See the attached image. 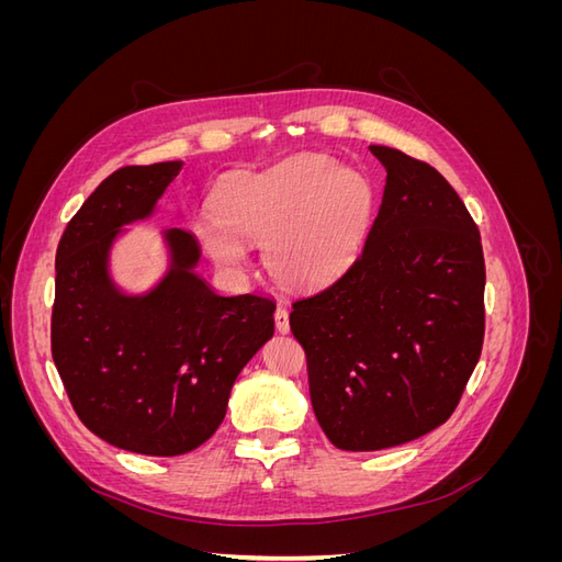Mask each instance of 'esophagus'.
Returning <instances> with one entry per match:
<instances>
[{"label": "esophagus", "mask_w": 562, "mask_h": 562, "mask_svg": "<svg viewBox=\"0 0 562 562\" xmlns=\"http://www.w3.org/2000/svg\"><path fill=\"white\" fill-rule=\"evenodd\" d=\"M274 326H277L279 333L291 330V321H288V310L283 307V304H279L277 312H274Z\"/></svg>", "instance_id": "obj_1"}]
</instances>
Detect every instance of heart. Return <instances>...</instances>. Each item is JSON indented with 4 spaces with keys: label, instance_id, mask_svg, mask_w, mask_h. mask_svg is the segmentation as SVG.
I'll return each mask as SVG.
<instances>
[{
    "label": "heart",
    "instance_id": "obj_1",
    "mask_svg": "<svg viewBox=\"0 0 562 562\" xmlns=\"http://www.w3.org/2000/svg\"><path fill=\"white\" fill-rule=\"evenodd\" d=\"M375 190L370 180L333 157L300 151L265 171L232 176L217 192V215L196 220V236L229 271L248 260V244L262 239L269 274L285 285L330 281L359 250Z\"/></svg>",
    "mask_w": 562,
    "mask_h": 562
}]
</instances>
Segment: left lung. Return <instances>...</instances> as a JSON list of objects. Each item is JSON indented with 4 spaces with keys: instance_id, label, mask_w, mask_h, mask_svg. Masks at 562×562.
I'll use <instances>...</instances> for the list:
<instances>
[{
    "instance_id": "1",
    "label": "left lung",
    "mask_w": 562,
    "mask_h": 562,
    "mask_svg": "<svg viewBox=\"0 0 562 562\" xmlns=\"http://www.w3.org/2000/svg\"><path fill=\"white\" fill-rule=\"evenodd\" d=\"M380 213L342 277L293 302L314 415L339 450L394 448L440 427L485 335V260L464 201L434 166L370 145Z\"/></svg>"
}]
</instances>
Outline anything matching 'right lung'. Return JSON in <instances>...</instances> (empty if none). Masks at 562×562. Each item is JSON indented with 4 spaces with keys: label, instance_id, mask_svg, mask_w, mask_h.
<instances>
[{
    "label": "right lung",
    "instance_id": "1",
    "mask_svg": "<svg viewBox=\"0 0 562 562\" xmlns=\"http://www.w3.org/2000/svg\"><path fill=\"white\" fill-rule=\"evenodd\" d=\"M182 161L124 166L95 187L56 250L50 353L83 427L138 454H184L215 434L244 366L274 335V300L217 295L194 236L164 232L168 271L143 295L110 277L124 225L157 209Z\"/></svg>",
    "mask_w": 562,
    "mask_h": 562
}]
</instances>
